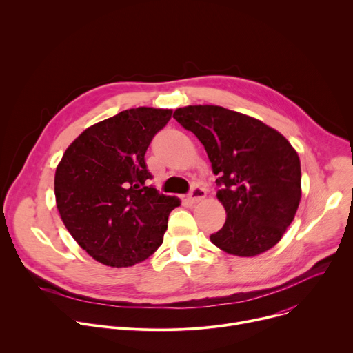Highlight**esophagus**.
<instances>
[{"instance_id":"obj_1","label":"esophagus","mask_w":353,"mask_h":353,"mask_svg":"<svg viewBox=\"0 0 353 353\" xmlns=\"http://www.w3.org/2000/svg\"><path fill=\"white\" fill-rule=\"evenodd\" d=\"M205 195H207V191H205L204 187H201L198 184H194L191 187L190 194H188V199H190L191 204H196V203H199L201 199H204Z\"/></svg>"}]
</instances>
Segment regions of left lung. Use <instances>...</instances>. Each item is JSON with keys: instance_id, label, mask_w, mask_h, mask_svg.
I'll return each mask as SVG.
<instances>
[{"instance_id": "left-lung-1", "label": "left lung", "mask_w": 353, "mask_h": 353, "mask_svg": "<svg viewBox=\"0 0 353 353\" xmlns=\"http://www.w3.org/2000/svg\"><path fill=\"white\" fill-rule=\"evenodd\" d=\"M173 117L204 145L218 176L226 222L211 241L239 257L274 247L301 196L300 159L289 141L263 121L221 106H187Z\"/></svg>"}]
</instances>
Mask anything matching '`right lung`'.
Returning <instances> with one entry per match:
<instances>
[{
	"label": "right lung",
	"instance_id": "obj_1",
	"mask_svg": "<svg viewBox=\"0 0 353 353\" xmlns=\"http://www.w3.org/2000/svg\"><path fill=\"white\" fill-rule=\"evenodd\" d=\"M169 109L124 110L86 128L65 150L54 177L60 216L96 261L131 267L163 241L174 196L148 185L146 149L169 123Z\"/></svg>",
	"mask_w": 353,
	"mask_h": 353
}]
</instances>
